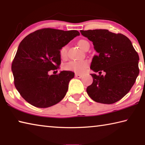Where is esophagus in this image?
<instances>
[{
	"label": "esophagus",
	"instance_id": "esophagus-1",
	"mask_svg": "<svg viewBox=\"0 0 145 145\" xmlns=\"http://www.w3.org/2000/svg\"><path fill=\"white\" fill-rule=\"evenodd\" d=\"M75 77H77V78H81L82 77V74H78V73H75Z\"/></svg>",
	"mask_w": 145,
	"mask_h": 145
}]
</instances>
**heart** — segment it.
Returning a JSON list of instances; mask_svg holds the SVG:
<instances>
[{
  "instance_id": "1",
  "label": "heart",
  "mask_w": 145,
  "mask_h": 145,
  "mask_svg": "<svg viewBox=\"0 0 145 145\" xmlns=\"http://www.w3.org/2000/svg\"><path fill=\"white\" fill-rule=\"evenodd\" d=\"M78 45L80 48L84 50L86 46L89 45V43L85 40H80L78 41ZM67 45L63 46L59 49V54L60 57L62 59H66L67 58ZM88 66H89V61L86 59H80L70 61L69 63L65 65V68L67 70L72 71V72H74L75 73H82L85 72Z\"/></svg>"
}]
</instances>
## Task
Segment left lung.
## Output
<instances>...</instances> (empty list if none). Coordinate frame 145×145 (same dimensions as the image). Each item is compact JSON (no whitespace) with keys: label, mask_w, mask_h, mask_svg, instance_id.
<instances>
[{"label":"left lung","mask_w":145,"mask_h":145,"mask_svg":"<svg viewBox=\"0 0 145 145\" xmlns=\"http://www.w3.org/2000/svg\"><path fill=\"white\" fill-rule=\"evenodd\" d=\"M91 41L98 52L92 59L90 68L100 75L93 78L87 93L94 101L111 104L119 101L133 86L139 75V56L129 39L122 34L107 29L80 31ZM101 71L106 72L104 76Z\"/></svg>","instance_id":"8db88e82"}]
</instances>
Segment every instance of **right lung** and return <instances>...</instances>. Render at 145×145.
<instances>
[{"instance_id":"right-lung-1","label":"right lung","mask_w":145,"mask_h":145,"mask_svg":"<svg viewBox=\"0 0 145 145\" xmlns=\"http://www.w3.org/2000/svg\"><path fill=\"white\" fill-rule=\"evenodd\" d=\"M78 35L76 30L43 28L21 41L11 70L15 88L25 101L36 107L46 108L65 97L74 73L63 71L51 75L48 73L59 69V49Z\"/></svg>"}]
</instances>
